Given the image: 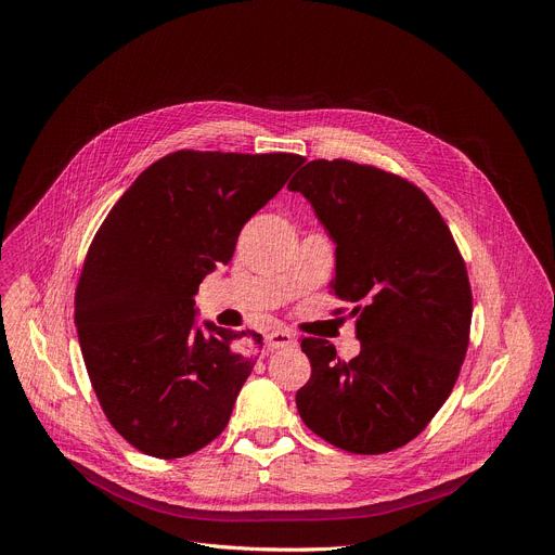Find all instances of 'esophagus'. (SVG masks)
<instances>
[{"instance_id": "34e87169", "label": "esophagus", "mask_w": 555, "mask_h": 555, "mask_svg": "<svg viewBox=\"0 0 555 555\" xmlns=\"http://www.w3.org/2000/svg\"><path fill=\"white\" fill-rule=\"evenodd\" d=\"M266 341H268L270 351H281V348L295 346V335L289 331H272V333H268Z\"/></svg>"}]
</instances>
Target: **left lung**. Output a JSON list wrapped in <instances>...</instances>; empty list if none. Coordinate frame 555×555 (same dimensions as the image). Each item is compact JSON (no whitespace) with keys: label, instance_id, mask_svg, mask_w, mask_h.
<instances>
[{"label":"left lung","instance_id":"1","mask_svg":"<svg viewBox=\"0 0 555 555\" xmlns=\"http://www.w3.org/2000/svg\"><path fill=\"white\" fill-rule=\"evenodd\" d=\"M304 193L337 249L331 293L351 301L362 351L304 337V423L331 446L385 454L414 441L454 389L470 341L473 289L439 209L410 180L348 159L308 162ZM344 312V308H337Z\"/></svg>","mask_w":555,"mask_h":555}]
</instances>
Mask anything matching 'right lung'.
<instances>
[{
  "instance_id": "1",
  "label": "right lung",
  "mask_w": 555,
  "mask_h": 555,
  "mask_svg": "<svg viewBox=\"0 0 555 555\" xmlns=\"http://www.w3.org/2000/svg\"><path fill=\"white\" fill-rule=\"evenodd\" d=\"M304 162L293 153H170L99 227L74 322L101 410L139 452L189 456L227 427L254 360L229 348L245 331L195 326L193 295Z\"/></svg>"
}]
</instances>
